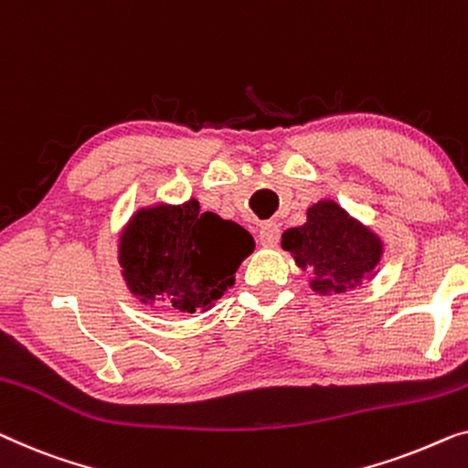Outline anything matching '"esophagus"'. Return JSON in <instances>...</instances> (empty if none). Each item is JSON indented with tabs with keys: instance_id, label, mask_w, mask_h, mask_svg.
<instances>
[{
	"instance_id": "34e87169",
	"label": "esophagus",
	"mask_w": 468,
	"mask_h": 468,
	"mask_svg": "<svg viewBox=\"0 0 468 468\" xmlns=\"http://www.w3.org/2000/svg\"><path fill=\"white\" fill-rule=\"evenodd\" d=\"M257 239H260V245H261V247L272 249V247L279 245L281 229H279V226H276L274 221H266V223H261L260 236H257Z\"/></svg>"
}]
</instances>
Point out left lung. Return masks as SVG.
Listing matches in <instances>:
<instances>
[{"label":"left lung","instance_id":"obj_1","mask_svg":"<svg viewBox=\"0 0 468 468\" xmlns=\"http://www.w3.org/2000/svg\"><path fill=\"white\" fill-rule=\"evenodd\" d=\"M281 245L310 274L318 295H342L374 281L384 257L382 236L331 198L310 205L306 223L284 229Z\"/></svg>","mask_w":468,"mask_h":468}]
</instances>
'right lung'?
<instances>
[{"mask_svg": "<svg viewBox=\"0 0 468 468\" xmlns=\"http://www.w3.org/2000/svg\"><path fill=\"white\" fill-rule=\"evenodd\" d=\"M255 240L236 221L202 213L200 202L139 207L118 236L120 274L144 306L207 313L234 287Z\"/></svg>", "mask_w": 468, "mask_h": 468, "instance_id": "obj_1", "label": "right lung"}]
</instances>
